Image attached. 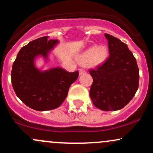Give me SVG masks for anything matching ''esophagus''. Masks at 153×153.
<instances>
[{
	"instance_id": "1",
	"label": "esophagus",
	"mask_w": 153,
	"mask_h": 153,
	"mask_svg": "<svg viewBox=\"0 0 153 153\" xmlns=\"http://www.w3.org/2000/svg\"><path fill=\"white\" fill-rule=\"evenodd\" d=\"M84 73H85V70L82 69V68H80V69H79V74L82 75V74H84Z\"/></svg>"
}]
</instances>
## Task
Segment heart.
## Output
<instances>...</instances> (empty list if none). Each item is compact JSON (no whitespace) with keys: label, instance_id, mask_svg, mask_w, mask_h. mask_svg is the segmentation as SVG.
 Here are the masks:
<instances>
[{"label":"heart","instance_id":"obj_1","mask_svg":"<svg viewBox=\"0 0 153 153\" xmlns=\"http://www.w3.org/2000/svg\"><path fill=\"white\" fill-rule=\"evenodd\" d=\"M108 51L106 47L93 46L80 57V60L84 63H91L93 65H99L104 62L108 57Z\"/></svg>","mask_w":153,"mask_h":153}]
</instances>
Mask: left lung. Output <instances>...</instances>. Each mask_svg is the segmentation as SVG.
Segmentation results:
<instances>
[{
	"label": "left lung",
	"instance_id": "obj_1",
	"mask_svg": "<svg viewBox=\"0 0 153 153\" xmlns=\"http://www.w3.org/2000/svg\"><path fill=\"white\" fill-rule=\"evenodd\" d=\"M109 57L89 71L93 78L90 96L94 106L103 111H117L129 103L139 87V68L125 43L108 34Z\"/></svg>",
	"mask_w": 153,
	"mask_h": 153
}]
</instances>
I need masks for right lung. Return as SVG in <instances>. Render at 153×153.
<instances>
[{
	"label": "right lung",
	"mask_w": 153,
	"mask_h": 153,
	"mask_svg": "<svg viewBox=\"0 0 153 153\" xmlns=\"http://www.w3.org/2000/svg\"><path fill=\"white\" fill-rule=\"evenodd\" d=\"M48 36L33 40L23 47L12 67L11 82L18 97L27 106L43 111L57 108L66 99L71 84L78 78L79 72L69 73L61 68L40 71L34 59L42 55L47 58L57 39Z\"/></svg>",
	"instance_id": "obj_1"
}]
</instances>
